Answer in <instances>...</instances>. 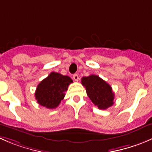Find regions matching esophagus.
<instances>
[{
	"mask_svg": "<svg viewBox=\"0 0 152 152\" xmlns=\"http://www.w3.org/2000/svg\"><path fill=\"white\" fill-rule=\"evenodd\" d=\"M73 80L76 81V82H78V81H79V76H78L77 74H74L73 76Z\"/></svg>",
	"mask_w": 152,
	"mask_h": 152,
	"instance_id": "esophagus-1",
	"label": "esophagus"
}]
</instances>
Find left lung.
I'll return each instance as SVG.
<instances>
[{"mask_svg":"<svg viewBox=\"0 0 152 152\" xmlns=\"http://www.w3.org/2000/svg\"><path fill=\"white\" fill-rule=\"evenodd\" d=\"M82 85L86 89L88 97L99 109L105 110L113 104L114 94L112 88L99 76H84L82 78Z\"/></svg>","mask_w":152,"mask_h":152,"instance_id":"1","label":"left lung"}]
</instances>
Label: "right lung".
<instances>
[{
	"instance_id": "right-lung-1",
	"label": "right lung",
	"mask_w": 152,
	"mask_h": 152,
	"mask_svg": "<svg viewBox=\"0 0 152 152\" xmlns=\"http://www.w3.org/2000/svg\"><path fill=\"white\" fill-rule=\"evenodd\" d=\"M73 82L70 77L52 72L38 85L35 93L40 105L49 109L58 107L65 96L69 85Z\"/></svg>"
}]
</instances>
